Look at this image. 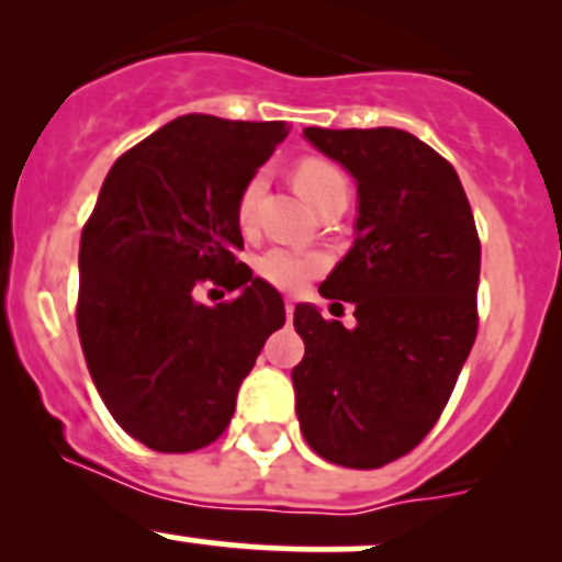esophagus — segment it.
Returning <instances> with one entry per match:
<instances>
[{
    "label": "esophagus",
    "instance_id": "1",
    "mask_svg": "<svg viewBox=\"0 0 562 562\" xmlns=\"http://www.w3.org/2000/svg\"><path fill=\"white\" fill-rule=\"evenodd\" d=\"M293 310H296V302H293V299H285V313H288V317L293 315Z\"/></svg>",
    "mask_w": 562,
    "mask_h": 562
}]
</instances>
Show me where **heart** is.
Segmentation results:
<instances>
[{
  "label": "heart",
  "instance_id": "heart-1",
  "mask_svg": "<svg viewBox=\"0 0 562 562\" xmlns=\"http://www.w3.org/2000/svg\"><path fill=\"white\" fill-rule=\"evenodd\" d=\"M266 187H269V173L266 171L249 173V179L241 184L239 198H236V223L245 234H252L255 225H258V209L260 201H263ZM296 187L317 209V203L331 195V192L348 190V176L339 171L334 162L310 157L296 168ZM323 269H326L323 255L296 247H269L255 258V271L280 291H299Z\"/></svg>",
  "mask_w": 562,
  "mask_h": 562
}]
</instances>
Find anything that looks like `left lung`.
<instances>
[{"instance_id": "8db88e82", "label": "left lung", "mask_w": 562, "mask_h": 562, "mask_svg": "<svg viewBox=\"0 0 562 562\" xmlns=\"http://www.w3.org/2000/svg\"><path fill=\"white\" fill-rule=\"evenodd\" d=\"M304 135L359 184L356 245L321 285L356 328L296 304V416L315 454L372 470L438 424L479 334L481 241L446 157L394 127Z\"/></svg>"}]
</instances>
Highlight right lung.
Here are the masks:
<instances>
[{
    "instance_id": "obj_1",
    "label": "right lung",
    "mask_w": 562,
    "mask_h": 562,
    "mask_svg": "<svg viewBox=\"0 0 562 562\" xmlns=\"http://www.w3.org/2000/svg\"><path fill=\"white\" fill-rule=\"evenodd\" d=\"M285 122L187 113L108 171L78 252L76 323L89 375L130 438L162 454L214 443L285 304L239 260L236 198ZM237 296L214 308L198 286Z\"/></svg>"
}]
</instances>
